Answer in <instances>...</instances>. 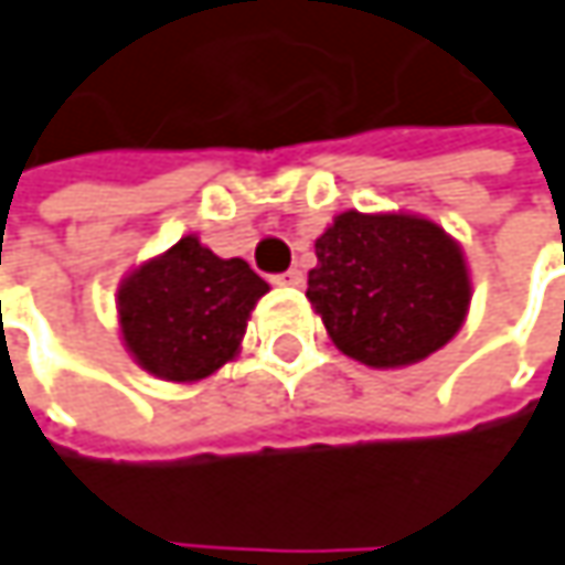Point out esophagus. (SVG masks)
<instances>
[{"instance_id": "34e87169", "label": "esophagus", "mask_w": 565, "mask_h": 565, "mask_svg": "<svg viewBox=\"0 0 565 565\" xmlns=\"http://www.w3.org/2000/svg\"><path fill=\"white\" fill-rule=\"evenodd\" d=\"M275 284H281V287H300L303 284V271L300 268H290L284 275H275Z\"/></svg>"}]
</instances>
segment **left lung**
Segmentation results:
<instances>
[{"mask_svg":"<svg viewBox=\"0 0 565 565\" xmlns=\"http://www.w3.org/2000/svg\"><path fill=\"white\" fill-rule=\"evenodd\" d=\"M307 297L335 349L372 369H397L459 333L472 287L459 245L436 223L349 210L317 238Z\"/></svg>","mask_w":565,"mask_h":565,"instance_id":"8db88e82","label":"left lung"}]
</instances>
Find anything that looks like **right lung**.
Segmentation results:
<instances>
[{
    "mask_svg": "<svg viewBox=\"0 0 565 565\" xmlns=\"http://www.w3.org/2000/svg\"><path fill=\"white\" fill-rule=\"evenodd\" d=\"M265 290L242 258H220L183 235L119 287L122 339L135 362L164 382L206 379L238 352Z\"/></svg>",
    "mask_w": 565,
    "mask_h": 565,
    "instance_id": "1",
    "label": "right lung"
}]
</instances>
